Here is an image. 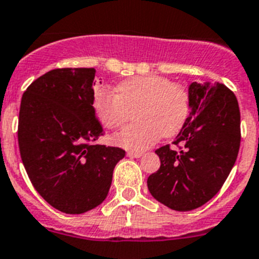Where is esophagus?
I'll return each instance as SVG.
<instances>
[{
	"instance_id": "1",
	"label": "esophagus",
	"mask_w": 259,
	"mask_h": 259,
	"mask_svg": "<svg viewBox=\"0 0 259 259\" xmlns=\"http://www.w3.org/2000/svg\"><path fill=\"white\" fill-rule=\"evenodd\" d=\"M126 155L130 158H140L143 155V153L142 152H127Z\"/></svg>"
}]
</instances>
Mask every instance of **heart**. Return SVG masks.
Here are the masks:
<instances>
[{
  "label": "heart",
  "instance_id": "heart-1",
  "mask_svg": "<svg viewBox=\"0 0 259 259\" xmlns=\"http://www.w3.org/2000/svg\"><path fill=\"white\" fill-rule=\"evenodd\" d=\"M94 110L107 129H116L134 112L137 122L112 135L115 145L142 152L160 137L178 134L191 112V95L183 84L160 76H142L117 84L116 94L105 87L95 90Z\"/></svg>",
  "mask_w": 259,
  "mask_h": 259
}]
</instances>
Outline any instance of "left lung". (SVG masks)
<instances>
[{
    "label": "left lung",
    "mask_w": 259,
    "mask_h": 259,
    "mask_svg": "<svg viewBox=\"0 0 259 259\" xmlns=\"http://www.w3.org/2000/svg\"><path fill=\"white\" fill-rule=\"evenodd\" d=\"M191 112L173 144L155 150L160 167L148 177L157 201L176 211L206 204L229 176L240 147V111L235 95L219 82H192Z\"/></svg>",
    "instance_id": "8db88e82"
}]
</instances>
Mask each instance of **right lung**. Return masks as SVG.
Instances as JSON below:
<instances>
[{
	"mask_svg": "<svg viewBox=\"0 0 259 259\" xmlns=\"http://www.w3.org/2000/svg\"><path fill=\"white\" fill-rule=\"evenodd\" d=\"M95 68H58L24 92L19 114V148L35 190L66 214L99 206L125 150L95 144L104 129L94 102Z\"/></svg>",
	"mask_w": 259,
	"mask_h": 259,
	"instance_id": "1",
	"label": "right lung"
}]
</instances>
